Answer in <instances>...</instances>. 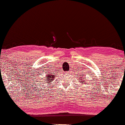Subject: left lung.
<instances>
[{"label":"left lung","instance_id":"left-lung-1","mask_svg":"<svg viewBox=\"0 0 125 125\" xmlns=\"http://www.w3.org/2000/svg\"><path fill=\"white\" fill-rule=\"evenodd\" d=\"M84 78H85V79H86V77H84Z\"/></svg>","mask_w":125,"mask_h":125}]
</instances>
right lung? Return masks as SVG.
I'll return each mask as SVG.
<instances>
[{
  "label": "right lung",
  "mask_w": 125,
  "mask_h": 125,
  "mask_svg": "<svg viewBox=\"0 0 125 125\" xmlns=\"http://www.w3.org/2000/svg\"><path fill=\"white\" fill-rule=\"evenodd\" d=\"M55 76V73L51 74V73L48 74L46 75V83H48L49 82H52V80L53 79V77H54Z\"/></svg>",
  "instance_id": "add662e5"
}]
</instances>
